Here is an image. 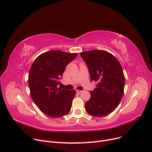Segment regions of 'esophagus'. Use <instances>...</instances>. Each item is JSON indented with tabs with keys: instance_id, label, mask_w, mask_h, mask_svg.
Masks as SVG:
<instances>
[{
	"instance_id": "34e87169",
	"label": "esophagus",
	"mask_w": 152,
	"mask_h": 152,
	"mask_svg": "<svg viewBox=\"0 0 152 152\" xmlns=\"http://www.w3.org/2000/svg\"><path fill=\"white\" fill-rule=\"evenodd\" d=\"M76 92H77V93L78 94H80V93H82V91H80V90H76Z\"/></svg>"
}]
</instances>
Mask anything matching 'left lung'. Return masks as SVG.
<instances>
[{"mask_svg": "<svg viewBox=\"0 0 152 152\" xmlns=\"http://www.w3.org/2000/svg\"><path fill=\"white\" fill-rule=\"evenodd\" d=\"M87 64L91 81L98 82L96 88L90 91L91 98L85 104L91 115L103 117L115 109L124 94L125 77L120 63L113 55L102 50L80 53Z\"/></svg>", "mask_w": 152, "mask_h": 152, "instance_id": "1", "label": "left lung"}]
</instances>
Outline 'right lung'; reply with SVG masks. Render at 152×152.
Segmentation results:
<instances>
[{"instance_id":"obj_1","label":"right lung","mask_w":152,"mask_h":152,"mask_svg":"<svg viewBox=\"0 0 152 152\" xmlns=\"http://www.w3.org/2000/svg\"><path fill=\"white\" fill-rule=\"evenodd\" d=\"M77 53L59 50L45 52L37 58L30 69L28 85L31 98L44 113L51 117H61L70 112L74 89L58 87L63 72Z\"/></svg>"}]
</instances>
